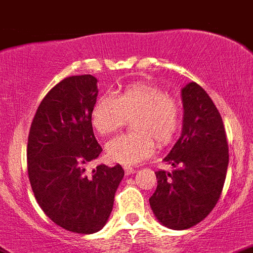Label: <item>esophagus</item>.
Returning a JSON list of instances; mask_svg holds the SVG:
<instances>
[{
    "label": "esophagus",
    "instance_id": "1",
    "mask_svg": "<svg viewBox=\"0 0 253 253\" xmlns=\"http://www.w3.org/2000/svg\"><path fill=\"white\" fill-rule=\"evenodd\" d=\"M124 169H125V173H126L127 176H128V174H131V173H133V172L136 171V169H134L133 167H131V166H125Z\"/></svg>",
    "mask_w": 253,
    "mask_h": 253
}]
</instances>
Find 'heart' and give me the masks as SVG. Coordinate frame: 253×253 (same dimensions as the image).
<instances>
[{
  "mask_svg": "<svg viewBox=\"0 0 253 253\" xmlns=\"http://www.w3.org/2000/svg\"><path fill=\"white\" fill-rule=\"evenodd\" d=\"M132 117L134 132L120 134L106 146L110 161L128 166L140 164L153 153L155 140L160 146L169 145L180 128V105L159 87L132 84L115 97L101 96L91 112L92 125L102 136L117 132Z\"/></svg>",
  "mask_w": 253,
  "mask_h": 253,
  "instance_id": "heart-1",
  "label": "heart"
}]
</instances>
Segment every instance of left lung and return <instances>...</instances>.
<instances>
[{
    "mask_svg": "<svg viewBox=\"0 0 253 253\" xmlns=\"http://www.w3.org/2000/svg\"><path fill=\"white\" fill-rule=\"evenodd\" d=\"M182 133L165 162L172 172H155L157 188L150 206L159 222L186 230L201 222L222 192L228 166V145L222 117L207 92L196 82L181 91Z\"/></svg>",
    "mask_w": 253,
    "mask_h": 253,
    "instance_id": "obj_1",
    "label": "left lung"
}]
</instances>
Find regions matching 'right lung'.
<instances>
[{
  "instance_id": "right-lung-1",
  "label": "right lung",
  "mask_w": 253,
  "mask_h": 253,
  "mask_svg": "<svg viewBox=\"0 0 253 253\" xmlns=\"http://www.w3.org/2000/svg\"><path fill=\"white\" fill-rule=\"evenodd\" d=\"M92 75L66 77L49 89L31 125L27 171L37 204L56 225L89 235L107 222L115 193L124 178L120 165H86L102 152L94 137L91 112L97 100Z\"/></svg>"
}]
</instances>
